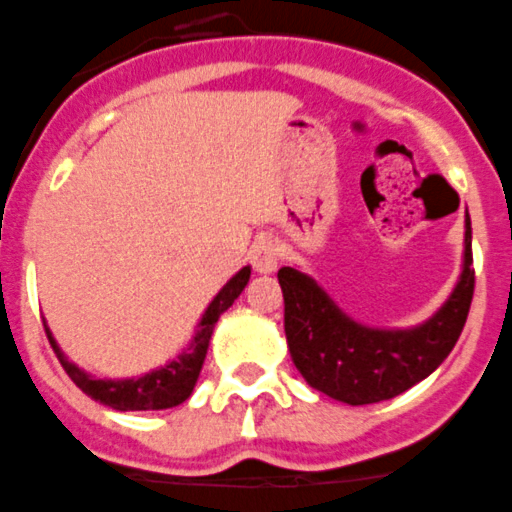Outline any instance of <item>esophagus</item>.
Segmentation results:
<instances>
[{"instance_id": "esophagus-1", "label": "esophagus", "mask_w": 512, "mask_h": 512, "mask_svg": "<svg viewBox=\"0 0 512 512\" xmlns=\"http://www.w3.org/2000/svg\"><path fill=\"white\" fill-rule=\"evenodd\" d=\"M251 264L259 274H271L279 266V243L269 236H261L251 248Z\"/></svg>"}]
</instances>
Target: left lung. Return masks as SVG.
<instances>
[{
	"instance_id": "left-lung-1",
	"label": "left lung",
	"mask_w": 512,
	"mask_h": 512,
	"mask_svg": "<svg viewBox=\"0 0 512 512\" xmlns=\"http://www.w3.org/2000/svg\"><path fill=\"white\" fill-rule=\"evenodd\" d=\"M279 284L289 353L304 381L350 406L388 401L434 373L462 335L475 294L470 215L457 287L447 304L414 330L358 325L307 274L292 266H281Z\"/></svg>"
}]
</instances>
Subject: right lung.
<instances>
[{
	"label": "right lung",
	"mask_w": 512,
	"mask_h": 512,
	"mask_svg": "<svg viewBox=\"0 0 512 512\" xmlns=\"http://www.w3.org/2000/svg\"><path fill=\"white\" fill-rule=\"evenodd\" d=\"M248 276H251V266H243V269L220 289L218 297H215L213 302H210V307L205 309L198 335H195V340L190 342V348H187L180 358L172 360V363L164 365V368L142 375V378H126V381H98V378H91V375L83 373L78 365L65 360V355L60 353L53 335H50L48 325H45V335H48L60 365H63L65 373L70 375V381L81 388L86 396H91L93 401L103 403V406H111V409L116 411L172 409V406H177V403L190 398L192 388L198 383L205 353H208L210 335H213L215 322H218V317L225 309L236 302L238 294H241L243 287L248 284Z\"/></svg>",
	"instance_id": "add662e5"
}]
</instances>
